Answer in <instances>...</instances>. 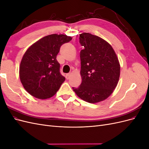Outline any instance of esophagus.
Here are the masks:
<instances>
[{"label": "esophagus", "mask_w": 149, "mask_h": 149, "mask_svg": "<svg viewBox=\"0 0 149 149\" xmlns=\"http://www.w3.org/2000/svg\"><path fill=\"white\" fill-rule=\"evenodd\" d=\"M70 76V73H68V74H66V78L67 79H69Z\"/></svg>", "instance_id": "1"}]
</instances>
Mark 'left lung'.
Here are the masks:
<instances>
[{"instance_id":"1","label":"left lung","mask_w":149,"mask_h":149,"mask_svg":"<svg viewBox=\"0 0 149 149\" xmlns=\"http://www.w3.org/2000/svg\"><path fill=\"white\" fill-rule=\"evenodd\" d=\"M84 47L80 52L82 82L73 91L83 100L96 103L113 92L120 76V65L114 50L104 40L89 33L79 35Z\"/></svg>"}]
</instances>
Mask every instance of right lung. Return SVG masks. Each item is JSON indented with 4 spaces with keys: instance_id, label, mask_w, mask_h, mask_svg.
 Here are the masks:
<instances>
[{
    "instance_id": "add662e5",
    "label": "right lung",
    "mask_w": 149,
    "mask_h": 149,
    "mask_svg": "<svg viewBox=\"0 0 149 149\" xmlns=\"http://www.w3.org/2000/svg\"><path fill=\"white\" fill-rule=\"evenodd\" d=\"M71 39L63 34L49 35L26 51L20 63L19 75L24 88L31 96L45 100L56 93L65 80L60 73L56 55L62 45Z\"/></svg>"
}]
</instances>
